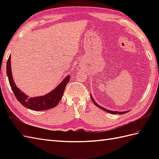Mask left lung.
I'll return each instance as SVG.
<instances>
[{"label":"left lung","mask_w":159,"mask_h":159,"mask_svg":"<svg viewBox=\"0 0 159 159\" xmlns=\"http://www.w3.org/2000/svg\"><path fill=\"white\" fill-rule=\"evenodd\" d=\"M90 98H91V100L93 101V103H94V104L96 105V106L98 107H99V108H100L101 109H102V110L105 111L107 112V113H111V114H115V115H116V114H119V115H121V114H124V113H126L129 112V111H111V110L107 109H105V108H104V107H102V106H100V105H98L97 103H96V102H95L94 99L92 98V96H91V95H90Z\"/></svg>","instance_id":"8db88e82"}]
</instances>
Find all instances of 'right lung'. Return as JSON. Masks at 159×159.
Instances as JSON below:
<instances>
[{"label":"right lung","mask_w":159,"mask_h":159,"mask_svg":"<svg viewBox=\"0 0 159 159\" xmlns=\"http://www.w3.org/2000/svg\"><path fill=\"white\" fill-rule=\"evenodd\" d=\"M11 59V56H9L7 64V74L9 84L18 102L23 106L34 111H44L56 107L62 98L66 86L70 79V75L66 77L54 90L44 95L38 96V97L29 98L28 95L20 91L14 83L12 74Z\"/></svg>","instance_id":"1"}]
</instances>
